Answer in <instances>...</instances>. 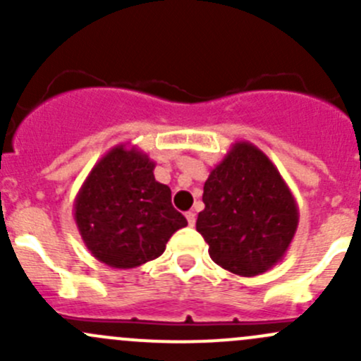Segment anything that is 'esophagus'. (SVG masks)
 Instances as JSON below:
<instances>
[{"label": "esophagus", "instance_id": "1", "mask_svg": "<svg viewBox=\"0 0 361 361\" xmlns=\"http://www.w3.org/2000/svg\"><path fill=\"white\" fill-rule=\"evenodd\" d=\"M185 216H187L188 225H190V227H194V225H195V213H194V211H188V213L185 214Z\"/></svg>", "mask_w": 361, "mask_h": 361}]
</instances>
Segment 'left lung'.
Instances as JSON below:
<instances>
[{"mask_svg": "<svg viewBox=\"0 0 361 361\" xmlns=\"http://www.w3.org/2000/svg\"><path fill=\"white\" fill-rule=\"evenodd\" d=\"M197 232L209 257L232 274L258 276L288 250L298 206L272 160L250 141H235L204 183Z\"/></svg>", "mask_w": 361, "mask_h": 361, "instance_id": "obj_1", "label": "left lung"}]
</instances>
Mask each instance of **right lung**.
<instances>
[{
  "mask_svg": "<svg viewBox=\"0 0 361 361\" xmlns=\"http://www.w3.org/2000/svg\"><path fill=\"white\" fill-rule=\"evenodd\" d=\"M155 162L136 147L116 145L83 181L73 204L87 250L103 264L133 269L155 260L187 220L171 188L154 176Z\"/></svg>",
  "mask_w": 361,
  "mask_h": 361,
  "instance_id": "1",
  "label": "right lung"
}]
</instances>
